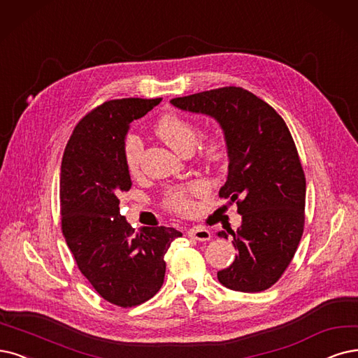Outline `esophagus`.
Here are the masks:
<instances>
[{
	"mask_svg": "<svg viewBox=\"0 0 358 358\" xmlns=\"http://www.w3.org/2000/svg\"><path fill=\"white\" fill-rule=\"evenodd\" d=\"M190 239H194V241H199V242H206L210 239V233L209 230L203 229V227H192L189 231H187Z\"/></svg>",
	"mask_w": 358,
	"mask_h": 358,
	"instance_id": "esophagus-1",
	"label": "esophagus"
}]
</instances>
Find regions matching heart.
Segmentation results:
<instances>
[{
	"mask_svg": "<svg viewBox=\"0 0 358 358\" xmlns=\"http://www.w3.org/2000/svg\"><path fill=\"white\" fill-rule=\"evenodd\" d=\"M155 132L172 150H176L180 155L192 152L197 141V137H199V129H197V127L192 121H189V119L176 112H165L164 115L159 116L155 124ZM124 155L128 171L132 176L138 174L143 159V143L137 136L129 134L125 138ZM226 156L227 143L222 136H210L202 144L201 157L208 165H220L224 162ZM201 189V184H192L189 187L172 189L166 194L165 205L172 213L187 215L194 209L192 196Z\"/></svg>",
	"mask_w": 358,
	"mask_h": 358,
	"instance_id": "b5f03b06",
	"label": "heart"
}]
</instances>
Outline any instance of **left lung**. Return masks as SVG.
Instances as JSON below:
<instances>
[{"label":"left lung","mask_w":358,"mask_h":358,"mask_svg":"<svg viewBox=\"0 0 358 358\" xmlns=\"http://www.w3.org/2000/svg\"><path fill=\"white\" fill-rule=\"evenodd\" d=\"M176 108L214 117L227 143L229 176L220 197L237 203L242 226L231 231L237 255L218 271L221 285L261 292L280 279L303 231L306 176L283 117L241 87L172 99ZM227 239L226 231H218Z\"/></svg>","instance_id":"8db88e82"}]
</instances>
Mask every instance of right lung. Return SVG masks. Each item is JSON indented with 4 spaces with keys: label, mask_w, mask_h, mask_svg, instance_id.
Listing matches in <instances>:
<instances>
[{
    "label": "right lung",
    "mask_w": 358,
    "mask_h": 358,
    "mask_svg": "<svg viewBox=\"0 0 358 358\" xmlns=\"http://www.w3.org/2000/svg\"><path fill=\"white\" fill-rule=\"evenodd\" d=\"M161 99L110 100L75 127L60 168L62 231L97 294L117 307H136L157 294L165 254L182 236L172 227L136 233L119 213V196L132 186L124 143L129 124Z\"/></svg>",
    "instance_id": "add662e5"
}]
</instances>
